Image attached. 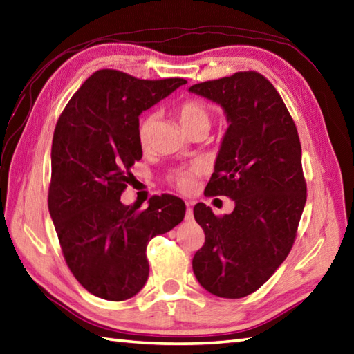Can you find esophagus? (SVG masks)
Here are the masks:
<instances>
[{
    "instance_id": "obj_1",
    "label": "esophagus",
    "mask_w": 354,
    "mask_h": 354,
    "mask_svg": "<svg viewBox=\"0 0 354 354\" xmlns=\"http://www.w3.org/2000/svg\"><path fill=\"white\" fill-rule=\"evenodd\" d=\"M192 203H187V209H186V215H185V219L186 221H192L194 219V210L191 207Z\"/></svg>"
}]
</instances>
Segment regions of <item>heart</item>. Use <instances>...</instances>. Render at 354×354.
Listing matches in <instances>:
<instances>
[{
	"mask_svg": "<svg viewBox=\"0 0 354 354\" xmlns=\"http://www.w3.org/2000/svg\"><path fill=\"white\" fill-rule=\"evenodd\" d=\"M177 116L180 124L183 125L187 133H191L197 129H206L209 130L210 125V111L209 107L200 100H186L177 107ZM154 122V115H145L142 120L139 121L138 127V139L142 147H147L150 142L151 136V127ZM198 174V167H189L186 169H178L171 176L172 183H174L178 189L189 191L194 186L195 177Z\"/></svg>",
	"mask_w": 354,
	"mask_h": 354,
	"instance_id": "heart-1",
	"label": "heart"
}]
</instances>
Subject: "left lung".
<instances>
[{
    "label": "left lung",
    "instance_id": "1",
    "mask_svg": "<svg viewBox=\"0 0 354 354\" xmlns=\"http://www.w3.org/2000/svg\"><path fill=\"white\" fill-rule=\"evenodd\" d=\"M189 92L225 113L229 129L204 192L234 201L223 216L195 204L206 242L192 270L210 294L242 298L261 288L292 248L306 204L300 139L279 92L256 71L194 84Z\"/></svg>",
    "mask_w": 354,
    "mask_h": 354
}]
</instances>
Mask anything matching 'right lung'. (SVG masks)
Instances as JSON below:
<instances>
[{"label": "right lung", "mask_w": 354, "mask_h": 354, "mask_svg": "<svg viewBox=\"0 0 354 354\" xmlns=\"http://www.w3.org/2000/svg\"><path fill=\"white\" fill-rule=\"evenodd\" d=\"M185 83L100 69L56 124L50 215L71 272L95 297L122 301L136 295L150 272L148 242L183 221L186 206L174 195L153 197L140 210L122 204L121 194L142 157L139 115Z\"/></svg>", "instance_id": "add662e5"}]
</instances>
